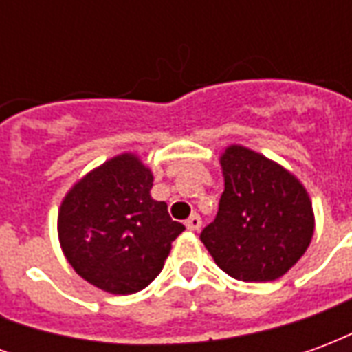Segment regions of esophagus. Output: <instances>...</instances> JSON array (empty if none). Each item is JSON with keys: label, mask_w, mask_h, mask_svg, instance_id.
I'll list each match as a JSON object with an SVG mask.
<instances>
[{"label": "esophagus", "mask_w": 352, "mask_h": 352, "mask_svg": "<svg viewBox=\"0 0 352 352\" xmlns=\"http://www.w3.org/2000/svg\"><path fill=\"white\" fill-rule=\"evenodd\" d=\"M186 224V228L190 230V232H196V230H199V226H201V219H199V214H190L188 217V221L184 222Z\"/></svg>", "instance_id": "1"}]
</instances>
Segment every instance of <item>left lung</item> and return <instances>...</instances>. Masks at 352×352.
Wrapping results in <instances>:
<instances>
[{
  "label": "left lung",
  "instance_id": "8db88e82",
  "mask_svg": "<svg viewBox=\"0 0 352 352\" xmlns=\"http://www.w3.org/2000/svg\"><path fill=\"white\" fill-rule=\"evenodd\" d=\"M219 162L224 192L217 219L199 234L201 243L234 279H279L313 239L309 192L292 171L249 146L228 145Z\"/></svg>",
  "mask_w": 352,
  "mask_h": 352
}]
</instances>
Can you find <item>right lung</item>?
Masks as SVG:
<instances>
[{
	"label": "right lung",
	"mask_w": 352,
	"mask_h": 352,
	"mask_svg": "<svg viewBox=\"0 0 352 352\" xmlns=\"http://www.w3.org/2000/svg\"><path fill=\"white\" fill-rule=\"evenodd\" d=\"M153 181L139 154H116L75 181L58 207L65 260L103 292L133 294L151 285L184 230L168 204L151 196Z\"/></svg>",
	"instance_id": "right-lung-1"
}]
</instances>
